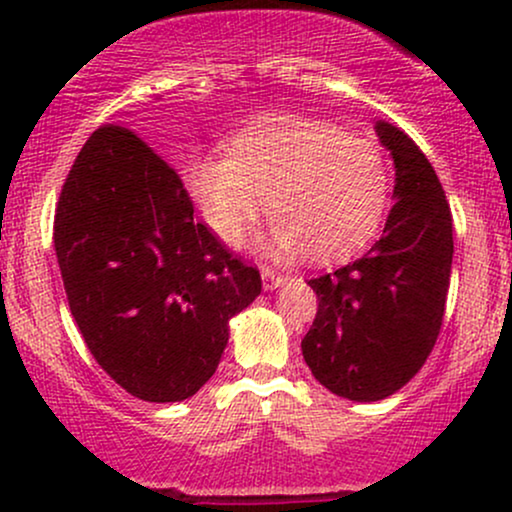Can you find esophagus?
<instances>
[{"mask_svg":"<svg viewBox=\"0 0 512 512\" xmlns=\"http://www.w3.org/2000/svg\"><path fill=\"white\" fill-rule=\"evenodd\" d=\"M262 281H264V289L274 291L279 286H284L289 281V276H284L281 272H274L272 267H262Z\"/></svg>","mask_w":512,"mask_h":512,"instance_id":"1","label":"esophagus"}]
</instances>
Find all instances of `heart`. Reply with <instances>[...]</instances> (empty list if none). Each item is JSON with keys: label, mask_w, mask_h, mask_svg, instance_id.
Instances as JSON below:
<instances>
[{"label": "heart", "mask_w": 512, "mask_h": 512, "mask_svg": "<svg viewBox=\"0 0 512 512\" xmlns=\"http://www.w3.org/2000/svg\"><path fill=\"white\" fill-rule=\"evenodd\" d=\"M180 178L228 245L243 243L269 207L276 221L264 248L276 257L346 255L375 231L387 199L380 146L305 115L257 117L231 134L228 154L187 158Z\"/></svg>", "instance_id": "heart-1"}]
</instances>
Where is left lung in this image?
Listing matches in <instances>:
<instances>
[{"mask_svg":"<svg viewBox=\"0 0 512 512\" xmlns=\"http://www.w3.org/2000/svg\"><path fill=\"white\" fill-rule=\"evenodd\" d=\"M395 161V207L361 260L310 279L317 315L301 349L315 380L351 402L395 395L419 373L443 325L452 214L436 170L402 129L375 122Z\"/></svg>","mask_w":512,"mask_h":512,"instance_id":"obj_1","label":"left lung"}]
</instances>
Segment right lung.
Returning a JSON list of instances; mask_svg holds the SVG:
<instances>
[{"label":"right lung","instance_id":"1","mask_svg":"<svg viewBox=\"0 0 512 512\" xmlns=\"http://www.w3.org/2000/svg\"><path fill=\"white\" fill-rule=\"evenodd\" d=\"M55 252L81 337L144 402H182L219 368L262 279L219 243L173 168L125 127L88 137L62 187Z\"/></svg>","mask_w":512,"mask_h":512}]
</instances>
